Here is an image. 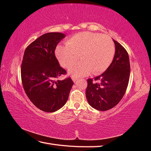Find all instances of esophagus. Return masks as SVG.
Wrapping results in <instances>:
<instances>
[{"mask_svg": "<svg viewBox=\"0 0 151 151\" xmlns=\"http://www.w3.org/2000/svg\"><path fill=\"white\" fill-rule=\"evenodd\" d=\"M72 79H73V81L74 83H75V82L77 81L78 78H76V77H75V76H72Z\"/></svg>", "mask_w": 151, "mask_h": 151, "instance_id": "34e87169", "label": "esophagus"}]
</instances>
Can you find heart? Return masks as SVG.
<instances>
[{
	"label": "heart",
	"mask_w": 151,
	"mask_h": 151,
	"mask_svg": "<svg viewBox=\"0 0 151 151\" xmlns=\"http://www.w3.org/2000/svg\"><path fill=\"white\" fill-rule=\"evenodd\" d=\"M115 48L111 38L99 33L82 32L73 35L56 48V57L60 65L67 68L78 60L82 61L69 67L68 72L75 77L91 72L99 75L104 72L113 59Z\"/></svg>",
	"instance_id": "heart-1"
}]
</instances>
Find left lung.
<instances>
[{"label":"left lung","instance_id":"obj_1","mask_svg":"<svg viewBox=\"0 0 151 151\" xmlns=\"http://www.w3.org/2000/svg\"><path fill=\"white\" fill-rule=\"evenodd\" d=\"M115 54L109 68L94 79L87 80L86 96L98 111L109 110L118 104L127 91L130 76L129 57L126 49L116 40Z\"/></svg>","mask_w":151,"mask_h":151}]
</instances>
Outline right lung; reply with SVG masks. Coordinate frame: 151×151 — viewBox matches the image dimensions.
I'll list each match as a JSON object with an SVG mask.
<instances>
[{
    "label": "right lung",
    "mask_w": 151,
    "mask_h": 151,
    "mask_svg": "<svg viewBox=\"0 0 151 151\" xmlns=\"http://www.w3.org/2000/svg\"><path fill=\"white\" fill-rule=\"evenodd\" d=\"M65 35L48 32L28 46L21 64L24 90L34 105L42 111L53 112L65 105L73 81L70 77L57 80L66 71L59 65L55 51Z\"/></svg>",
    "instance_id": "add662e5"
}]
</instances>
